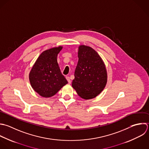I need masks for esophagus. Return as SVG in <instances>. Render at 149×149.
Returning a JSON list of instances; mask_svg holds the SVG:
<instances>
[{
    "label": "esophagus",
    "instance_id": "esophagus-1",
    "mask_svg": "<svg viewBox=\"0 0 149 149\" xmlns=\"http://www.w3.org/2000/svg\"><path fill=\"white\" fill-rule=\"evenodd\" d=\"M66 79H67V80L68 81V83L70 84H71V79H70V78L68 76H67V77H66Z\"/></svg>",
    "mask_w": 149,
    "mask_h": 149
}]
</instances>
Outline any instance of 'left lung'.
<instances>
[{
    "label": "left lung",
    "mask_w": 149,
    "mask_h": 149,
    "mask_svg": "<svg viewBox=\"0 0 149 149\" xmlns=\"http://www.w3.org/2000/svg\"><path fill=\"white\" fill-rule=\"evenodd\" d=\"M78 57L72 86L81 98L93 99L103 91L107 84L106 65L97 52L88 46H79Z\"/></svg>",
    "instance_id": "obj_1"
}]
</instances>
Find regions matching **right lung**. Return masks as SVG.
<instances>
[{"instance_id": "right-lung-1", "label": "right lung", "mask_w": 149, "mask_h": 149, "mask_svg": "<svg viewBox=\"0 0 149 149\" xmlns=\"http://www.w3.org/2000/svg\"><path fill=\"white\" fill-rule=\"evenodd\" d=\"M63 47L58 46L43 51L29 71V80L31 87L42 97L53 96L68 84L61 72L57 60Z\"/></svg>"}]
</instances>
